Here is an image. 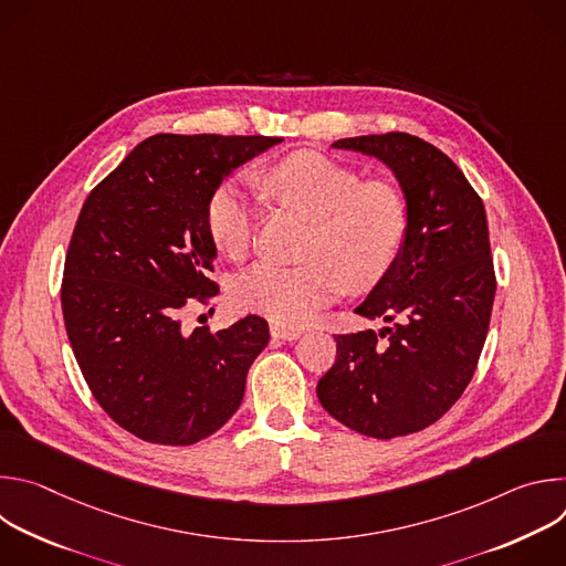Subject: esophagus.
Segmentation results:
<instances>
[{"instance_id":"34e87169","label":"esophagus","mask_w":566,"mask_h":566,"mask_svg":"<svg viewBox=\"0 0 566 566\" xmlns=\"http://www.w3.org/2000/svg\"><path fill=\"white\" fill-rule=\"evenodd\" d=\"M271 336L277 340H284V343H291V340H297L302 336V332L293 329V327H284V325H271Z\"/></svg>"}]
</instances>
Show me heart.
<instances>
[{
  "label": "heart",
  "mask_w": 566,
  "mask_h": 566,
  "mask_svg": "<svg viewBox=\"0 0 566 566\" xmlns=\"http://www.w3.org/2000/svg\"><path fill=\"white\" fill-rule=\"evenodd\" d=\"M266 195L311 221L302 266L260 262L232 286L239 308L262 313L277 325H304L329 304L343 284L360 293L391 269L408 228V206L396 186L360 181L336 160L297 151L264 172ZM255 201L237 181L219 184L206 203V226L221 255L247 258L255 232Z\"/></svg>",
  "instance_id": "b5f03b06"
}]
</instances>
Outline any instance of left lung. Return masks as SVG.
Instances as JSON below:
<instances>
[{
	"label": "left lung",
	"mask_w": 566,
	"mask_h": 566,
	"mask_svg": "<svg viewBox=\"0 0 566 566\" xmlns=\"http://www.w3.org/2000/svg\"><path fill=\"white\" fill-rule=\"evenodd\" d=\"M332 147L389 168L408 228L391 269L354 308L389 325L336 336L338 358L317 398L365 437L412 434L454 406L486 343L497 289L486 210L452 160L419 136L371 134Z\"/></svg>",
	"instance_id": "left-lung-1"
}]
</instances>
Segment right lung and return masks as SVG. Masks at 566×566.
<instances>
[{
  "label": "right lung",
  "mask_w": 566,
  "mask_h": 566,
  "mask_svg": "<svg viewBox=\"0 0 566 566\" xmlns=\"http://www.w3.org/2000/svg\"><path fill=\"white\" fill-rule=\"evenodd\" d=\"M271 136L156 134L138 143L80 210L62 280L64 327L101 408L134 437L192 446L241 406L269 345L260 315L184 332L188 297L214 295L210 192L280 145Z\"/></svg>",
  "instance_id": "add662e5"
}]
</instances>
